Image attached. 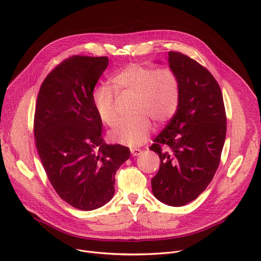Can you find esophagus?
<instances>
[{
    "label": "esophagus",
    "instance_id": "esophagus-1",
    "mask_svg": "<svg viewBox=\"0 0 261 261\" xmlns=\"http://www.w3.org/2000/svg\"><path fill=\"white\" fill-rule=\"evenodd\" d=\"M131 154L132 156H139L140 154H142V151L139 150V148H131Z\"/></svg>",
    "mask_w": 261,
    "mask_h": 261
}]
</instances>
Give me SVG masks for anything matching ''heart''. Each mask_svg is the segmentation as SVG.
Returning <instances> with one entry per match:
<instances>
[{
  "instance_id": "heart-1",
  "label": "heart",
  "mask_w": 261,
  "mask_h": 261,
  "mask_svg": "<svg viewBox=\"0 0 261 261\" xmlns=\"http://www.w3.org/2000/svg\"><path fill=\"white\" fill-rule=\"evenodd\" d=\"M110 87L102 86L93 95V104L100 121L114 126L119 120L117 96L135 97L132 120L122 121L109 133L116 143L128 146L142 144L153 130L151 120L158 125L170 121L179 105L180 86L170 67L154 68L131 64L110 77ZM116 94H115L113 92Z\"/></svg>"
}]
</instances>
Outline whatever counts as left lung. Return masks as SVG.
<instances>
[{"mask_svg": "<svg viewBox=\"0 0 261 261\" xmlns=\"http://www.w3.org/2000/svg\"><path fill=\"white\" fill-rule=\"evenodd\" d=\"M168 62L179 81V105L150 147L160 157L151 181L157 199L181 206L205 190L219 167L226 113L219 84L205 67L179 51H169Z\"/></svg>", "mask_w": 261, "mask_h": 261, "instance_id": "obj_1", "label": "left lung"}]
</instances>
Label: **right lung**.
<instances>
[{
  "label": "right lung",
  "instance_id": "obj_1",
  "mask_svg": "<svg viewBox=\"0 0 261 261\" xmlns=\"http://www.w3.org/2000/svg\"><path fill=\"white\" fill-rule=\"evenodd\" d=\"M107 57L72 56L41 85L34 135L42 166L58 195L71 206L92 211L115 194L116 173L130 150L103 141L93 91Z\"/></svg>",
  "mask_w": 261,
  "mask_h": 261
}]
</instances>
